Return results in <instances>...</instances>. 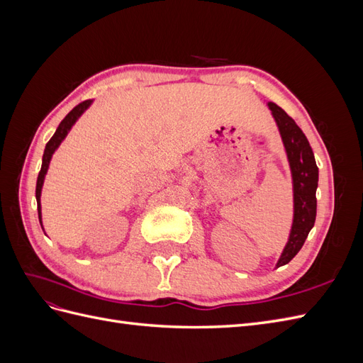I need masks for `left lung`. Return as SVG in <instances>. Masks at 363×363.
<instances>
[{
	"mask_svg": "<svg viewBox=\"0 0 363 363\" xmlns=\"http://www.w3.org/2000/svg\"><path fill=\"white\" fill-rule=\"evenodd\" d=\"M271 115L279 127L286 151L294 191V219L288 242L284 245L276 268L289 263L304 244L316 218L318 167L312 147L295 121L276 103H268Z\"/></svg>",
	"mask_w": 363,
	"mask_h": 363,
	"instance_id": "1",
	"label": "left lung"
}]
</instances>
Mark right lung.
Wrapping results in <instances>:
<instances>
[{
	"label": "right lung",
	"instance_id": "add662e5",
	"mask_svg": "<svg viewBox=\"0 0 363 363\" xmlns=\"http://www.w3.org/2000/svg\"><path fill=\"white\" fill-rule=\"evenodd\" d=\"M94 103V100H86L83 103H80L79 106H75L72 111L63 118L62 123L59 124L56 133L52 135V138L48 140V144L45 145V151H43V157H42V167H40V172L38 175V183H36V201H38V213H39V223L42 225V208H40V194H42V186H43V180H45V175L48 172L50 168V162L54 152L59 148V145L63 142V139L68 136L69 130L72 128V125L77 123L87 108L91 107V104ZM43 228V225H42Z\"/></svg>",
	"mask_w": 363,
	"mask_h": 363
}]
</instances>
